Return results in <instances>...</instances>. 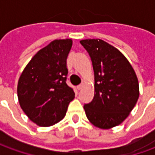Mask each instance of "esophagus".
Here are the masks:
<instances>
[{
    "instance_id": "esophagus-1",
    "label": "esophagus",
    "mask_w": 155,
    "mask_h": 155,
    "mask_svg": "<svg viewBox=\"0 0 155 155\" xmlns=\"http://www.w3.org/2000/svg\"><path fill=\"white\" fill-rule=\"evenodd\" d=\"M82 87H83V84H80V85H78L77 89L79 90V91H81V89H82Z\"/></svg>"
}]
</instances>
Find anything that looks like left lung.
I'll return each instance as SVG.
<instances>
[{
  "label": "left lung",
  "instance_id": "left-lung-1",
  "mask_svg": "<svg viewBox=\"0 0 155 155\" xmlns=\"http://www.w3.org/2000/svg\"><path fill=\"white\" fill-rule=\"evenodd\" d=\"M88 51L94 72V95L84 105L87 119L102 130L119 125L129 116L140 96L138 78L126 57L101 39L80 41Z\"/></svg>",
  "mask_w": 155,
  "mask_h": 155
}]
</instances>
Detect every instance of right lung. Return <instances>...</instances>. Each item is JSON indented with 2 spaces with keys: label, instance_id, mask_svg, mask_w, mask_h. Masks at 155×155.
<instances>
[{
  "label": "right lung",
  "instance_id": "add662e5",
  "mask_svg": "<svg viewBox=\"0 0 155 155\" xmlns=\"http://www.w3.org/2000/svg\"><path fill=\"white\" fill-rule=\"evenodd\" d=\"M72 43L71 39L51 41L32 57L19 78L21 108L39 126H51L63 120L74 100V91L66 84V60Z\"/></svg>",
  "mask_w": 155,
  "mask_h": 155
}]
</instances>
